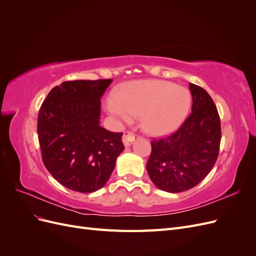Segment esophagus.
<instances>
[{"label":"esophagus","instance_id":"esophagus-1","mask_svg":"<svg viewBox=\"0 0 256 256\" xmlns=\"http://www.w3.org/2000/svg\"><path fill=\"white\" fill-rule=\"evenodd\" d=\"M134 140H136V136L129 132V131H126V132L122 136V143H124V145H125V147H129L131 144L134 143Z\"/></svg>","mask_w":256,"mask_h":256}]
</instances>
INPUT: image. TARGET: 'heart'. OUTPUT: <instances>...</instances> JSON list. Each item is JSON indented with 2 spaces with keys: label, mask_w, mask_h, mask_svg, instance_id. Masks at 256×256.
I'll use <instances>...</instances> for the list:
<instances>
[{
  "label": "heart",
  "mask_w": 256,
  "mask_h": 256,
  "mask_svg": "<svg viewBox=\"0 0 256 256\" xmlns=\"http://www.w3.org/2000/svg\"><path fill=\"white\" fill-rule=\"evenodd\" d=\"M190 92L173 82L138 80L124 84L115 98L106 100V108L118 122H127L131 116L141 115L145 132L166 136L180 128L191 109Z\"/></svg>",
  "instance_id": "b5f03b06"
}]
</instances>
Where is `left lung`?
<instances>
[{
  "mask_svg": "<svg viewBox=\"0 0 256 256\" xmlns=\"http://www.w3.org/2000/svg\"><path fill=\"white\" fill-rule=\"evenodd\" d=\"M192 109L175 134L152 142L146 170L162 191H187L202 182L218 158L221 126L216 106L208 92L189 83Z\"/></svg>",
  "mask_w": 256,
  "mask_h": 256,
  "instance_id": "1",
  "label": "left lung"
}]
</instances>
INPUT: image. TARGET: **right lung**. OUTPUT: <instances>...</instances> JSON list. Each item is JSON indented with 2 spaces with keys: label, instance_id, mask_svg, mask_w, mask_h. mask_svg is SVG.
<instances>
[{
  "label": "right lung",
  "instance_id": "obj_1",
  "mask_svg": "<svg viewBox=\"0 0 256 256\" xmlns=\"http://www.w3.org/2000/svg\"><path fill=\"white\" fill-rule=\"evenodd\" d=\"M108 80L63 82L51 90L38 114L42 161L66 188L82 193L102 189L122 152V134L100 126Z\"/></svg>",
  "mask_w": 256,
  "mask_h": 256
}]
</instances>
